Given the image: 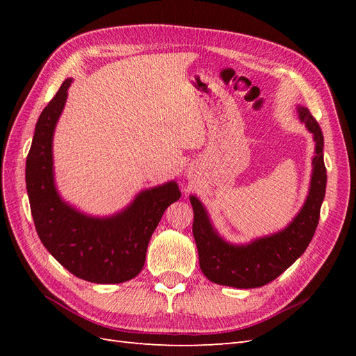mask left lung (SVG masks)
<instances>
[{"mask_svg":"<svg viewBox=\"0 0 356 356\" xmlns=\"http://www.w3.org/2000/svg\"><path fill=\"white\" fill-rule=\"evenodd\" d=\"M298 117L315 139V157L312 159L309 196L297 217L288 227L272 236L255 239L248 245H232L215 232L208 212L197 197L190 196L195 212V236L199 263L211 282L234 288H258L284 273L306 251L319 222L322 200L325 197L327 169L324 165V135L318 122L305 106H298Z\"/></svg>","mask_w":356,"mask_h":356,"instance_id":"1","label":"left lung"}]
</instances>
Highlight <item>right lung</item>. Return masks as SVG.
Wrapping results in <instances>:
<instances>
[{
    "instance_id": "obj_1",
    "label": "right lung",
    "mask_w": 356,
    "mask_h": 356,
    "mask_svg": "<svg viewBox=\"0 0 356 356\" xmlns=\"http://www.w3.org/2000/svg\"><path fill=\"white\" fill-rule=\"evenodd\" d=\"M71 81L62 83L35 124L25 172L31 213L40 241L68 272L88 282L122 284L143 270L149 238L181 191L175 181L144 190L108 218L89 217L63 202L53 178L51 143Z\"/></svg>"
}]
</instances>
